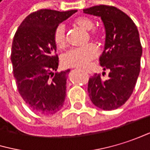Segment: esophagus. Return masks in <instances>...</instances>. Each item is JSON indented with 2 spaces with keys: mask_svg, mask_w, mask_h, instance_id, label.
Returning a JSON list of instances; mask_svg holds the SVG:
<instances>
[{
  "mask_svg": "<svg viewBox=\"0 0 150 150\" xmlns=\"http://www.w3.org/2000/svg\"><path fill=\"white\" fill-rule=\"evenodd\" d=\"M87 73H88V72H87Z\"/></svg>",
  "mask_w": 150,
  "mask_h": 150,
  "instance_id": "1",
  "label": "esophagus"
}]
</instances>
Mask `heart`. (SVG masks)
Segmentation results:
<instances>
[{"mask_svg": "<svg viewBox=\"0 0 150 150\" xmlns=\"http://www.w3.org/2000/svg\"><path fill=\"white\" fill-rule=\"evenodd\" d=\"M74 23L76 25L83 29L84 30H90L89 36L91 39L98 40L101 38L100 33L97 30H92L95 26V23L91 18L86 16H80L74 20ZM52 38L54 44L58 47L62 48L66 45L67 33L65 25L63 23H59L55 27L52 34ZM98 48L93 44H89L82 47H74L71 48L66 53L63 54L62 63L66 67H69L84 68L89 67L91 62L98 57Z\"/></svg>", "mask_w": 150, "mask_h": 150, "instance_id": "1", "label": "heart"}]
</instances>
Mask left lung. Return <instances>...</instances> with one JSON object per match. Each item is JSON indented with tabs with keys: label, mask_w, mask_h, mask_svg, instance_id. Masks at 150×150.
<instances>
[{
	"label": "left lung",
	"mask_w": 150,
	"mask_h": 150,
	"mask_svg": "<svg viewBox=\"0 0 150 150\" xmlns=\"http://www.w3.org/2000/svg\"><path fill=\"white\" fill-rule=\"evenodd\" d=\"M83 13L100 17L104 23L105 42L99 63L104 70H110L105 81L100 74L90 78L89 96L97 107L115 110L130 98L139 76L142 54L139 31L127 14L112 6H94Z\"/></svg>",
	"instance_id": "1"
}]
</instances>
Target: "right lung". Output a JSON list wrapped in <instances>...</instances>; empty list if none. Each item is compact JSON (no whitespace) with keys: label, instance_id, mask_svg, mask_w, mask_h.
<instances>
[{"label":"right lung","instance_id":"add662e5","mask_svg":"<svg viewBox=\"0 0 150 150\" xmlns=\"http://www.w3.org/2000/svg\"><path fill=\"white\" fill-rule=\"evenodd\" d=\"M77 10L40 9L30 14L18 27L11 50V62L18 91L38 113L53 114L64 105L70 69L57 71L59 58L52 34L55 27Z\"/></svg>","mask_w":150,"mask_h":150}]
</instances>
